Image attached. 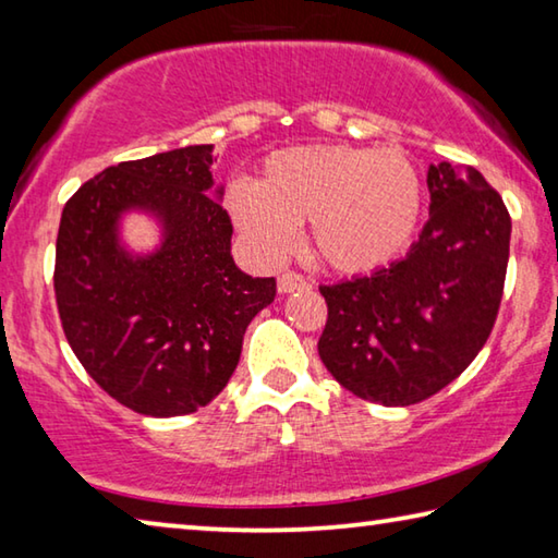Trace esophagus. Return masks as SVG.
<instances>
[{"label": "esophagus", "mask_w": 558, "mask_h": 558, "mask_svg": "<svg viewBox=\"0 0 558 558\" xmlns=\"http://www.w3.org/2000/svg\"><path fill=\"white\" fill-rule=\"evenodd\" d=\"M310 282L305 276H300V272H282L278 278V290L280 292H295V290H307Z\"/></svg>", "instance_id": "34e87169"}]
</instances>
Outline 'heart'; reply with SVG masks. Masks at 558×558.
I'll list each match as a JSON object with an SVG mask.
<instances>
[{
  "label": "heart",
  "instance_id": "heart-1",
  "mask_svg": "<svg viewBox=\"0 0 558 558\" xmlns=\"http://www.w3.org/2000/svg\"><path fill=\"white\" fill-rule=\"evenodd\" d=\"M423 182L396 147L305 145L270 155L256 184L233 182L226 206L263 260H280L310 221L319 258L364 272L391 263L421 219Z\"/></svg>",
  "mask_w": 558,
  "mask_h": 558
}]
</instances>
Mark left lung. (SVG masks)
Returning a JSON list of instances; mask_svg holds the SVG:
<instances>
[{
	"instance_id": "obj_1",
	"label": "left lung",
	"mask_w": 558,
	"mask_h": 558,
	"mask_svg": "<svg viewBox=\"0 0 558 558\" xmlns=\"http://www.w3.org/2000/svg\"><path fill=\"white\" fill-rule=\"evenodd\" d=\"M428 221L401 260L319 286V359L364 401L430 399L468 369L495 327L512 233L502 196L475 167L450 162L428 167Z\"/></svg>"
}]
</instances>
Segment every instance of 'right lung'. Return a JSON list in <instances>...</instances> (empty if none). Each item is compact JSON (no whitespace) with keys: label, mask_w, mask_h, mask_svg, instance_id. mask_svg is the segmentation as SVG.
<instances>
[{"label":"right lung","mask_w":558,"mask_h":558,"mask_svg":"<svg viewBox=\"0 0 558 558\" xmlns=\"http://www.w3.org/2000/svg\"><path fill=\"white\" fill-rule=\"evenodd\" d=\"M211 149L102 169L65 202L56 239V305L73 354L102 391L155 418L214 401L239 364L245 327L276 300V278L235 268ZM125 210L163 223L149 257L119 245Z\"/></svg>","instance_id":"add662e5"}]
</instances>
